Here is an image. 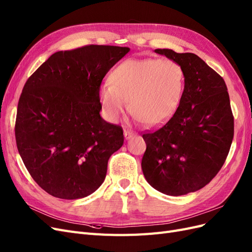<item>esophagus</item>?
<instances>
[{
	"label": "esophagus",
	"instance_id": "esophagus-1",
	"mask_svg": "<svg viewBox=\"0 0 252 252\" xmlns=\"http://www.w3.org/2000/svg\"><path fill=\"white\" fill-rule=\"evenodd\" d=\"M124 136H125V139H127V140L130 139L133 136V132L130 131V130H124Z\"/></svg>",
	"mask_w": 252,
	"mask_h": 252
}]
</instances>
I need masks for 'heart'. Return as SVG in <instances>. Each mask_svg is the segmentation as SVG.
<instances>
[{"instance_id": "b5f03b06", "label": "heart", "mask_w": 252, "mask_h": 252, "mask_svg": "<svg viewBox=\"0 0 252 252\" xmlns=\"http://www.w3.org/2000/svg\"><path fill=\"white\" fill-rule=\"evenodd\" d=\"M185 71L173 60H127L100 89L106 117L118 122L130 106L135 119L158 126L178 110L185 89Z\"/></svg>"}]
</instances>
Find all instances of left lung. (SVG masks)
Listing matches in <instances>:
<instances>
[{
    "mask_svg": "<svg viewBox=\"0 0 252 252\" xmlns=\"http://www.w3.org/2000/svg\"><path fill=\"white\" fill-rule=\"evenodd\" d=\"M182 65L185 89L178 110L155 130L143 133L142 170L149 184L168 195L194 192L224 165L234 120L224 79L194 53L156 49Z\"/></svg>",
    "mask_w": 252,
    "mask_h": 252,
    "instance_id": "8db88e82",
    "label": "left lung"
}]
</instances>
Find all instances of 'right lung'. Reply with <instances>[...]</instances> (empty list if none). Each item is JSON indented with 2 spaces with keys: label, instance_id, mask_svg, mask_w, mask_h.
Segmentation results:
<instances>
[{
  "label": "right lung",
  "instance_id": "obj_1",
  "mask_svg": "<svg viewBox=\"0 0 252 252\" xmlns=\"http://www.w3.org/2000/svg\"><path fill=\"white\" fill-rule=\"evenodd\" d=\"M128 47L86 45L53 53L26 81L14 126L19 154L43 190L85 197L102 185L123 128L100 116L104 77Z\"/></svg>",
  "mask_w": 252,
  "mask_h": 252
}]
</instances>
